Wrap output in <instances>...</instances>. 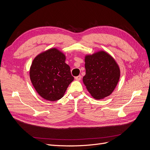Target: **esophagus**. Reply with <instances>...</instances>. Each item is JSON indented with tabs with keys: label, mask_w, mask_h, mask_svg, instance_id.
I'll return each mask as SVG.
<instances>
[{
	"label": "esophagus",
	"mask_w": 150,
	"mask_h": 150,
	"mask_svg": "<svg viewBox=\"0 0 150 150\" xmlns=\"http://www.w3.org/2000/svg\"><path fill=\"white\" fill-rule=\"evenodd\" d=\"M75 79H76V81H80V80L81 79V75L75 77Z\"/></svg>",
	"instance_id": "1"
}]
</instances>
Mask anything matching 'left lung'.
<instances>
[{
  "label": "left lung",
  "mask_w": 150,
  "mask_h": 150,
  "mask_svg": "<svg viewBox=\"0 0 150 150\" xmlns=\"http://www.w3.org/2000/svg\"><path fill=\"white\" fill-rule=\"evenodd\" d=\"M86 74L83 81L96 99L106 98L113 92L119 82L120 69L110 54L99 51L85 56Z\"/></svg>",
  "instance_id": "obj_1"
}]
</instances>
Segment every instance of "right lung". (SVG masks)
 Masks as SVG:
<instances>
[{
  "label": "right lung",
  "instance_id": "obj_1",
  "mask_svg": "<svg viewBox=\"0 0 150 150\" xmlns=\"http://www.w3.org/2000/svg\"><path fill=\"white\" fill-rule=\"evenodd\" d=\"M66 56L57 48L39 54L32 62L29 70L31 83L39 96L47 101H55L64 96L74 80Z\"/></svg>",
  "mask_w": 150,
  "mask_h": 150
}]
</instances>
